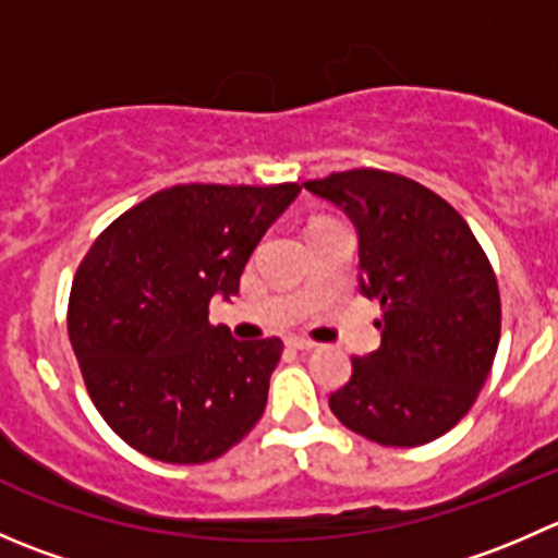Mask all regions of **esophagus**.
Returning a JSON list of instances; mask_svg holds the SVG:
<instances>
[{
    "label": "esophagus",
    "instance_id": "obj_1",
    "mask_svg": "<svg viewBox=\"0 0 558 558\" xmlns=\"http://www.w3.org/2000/svg\"><path fill=\"white\" fill-rule=\"evenodd\" d=\"M286 345H289V348H294V351H302V353H307V351H313V348H315V342L305 340V337H289V340H286Z\"/></svg>",
    "mask_w": 558,
    "mask_h": 558
}]
</instances>
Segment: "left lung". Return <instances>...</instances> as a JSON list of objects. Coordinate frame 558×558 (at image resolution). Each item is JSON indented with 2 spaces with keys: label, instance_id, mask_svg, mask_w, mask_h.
Masks as SVG:
<instances>
[{
  "label": "left lung",
  "instance_id": "obj_1",
  "mask_svg": "<svg viewBox=\"0 0 558 558\" xmlns=\"http://www.w3.org/2000/svg\"><path fill=\"white\" fill-rule=\"evenodd\" d=\"M302 185L353 223L359 291L384 307L380 348L353 359L331 413L380 446L437 440L464 418L497 356L502 311L486 253L415 180L351 170Z\"/></svg>",
  "mask_w": 558,
  "mask_h": 558
}]
</instances>
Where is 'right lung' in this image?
Returning a JSON list of instances; mask_svg holds the SVG:
<instances>
[{
  "instance_id": "add662e5",
  "label": "right lung",
  "mask_w": 558,
  "mask_h": 558,
  "mask_svg": "<svg viewBox=\"0 0 558 558\" xmlns=\"http://www.w3.org/2000/svg\"><path fill=\"white\" fill-rule=\"evenodd\" d=\"M300 191L174 185L110 223L77 267L72 351L102 418L140 453L202 464L262 418L283 342L234 340L207 307L238 294L253 251Z\"/></svg>"
}]
</instances>
